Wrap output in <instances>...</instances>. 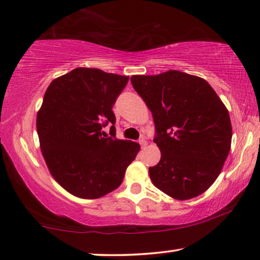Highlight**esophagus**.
Instances as JSON below:
<instances>
[{
    "label": "esophagus",
    "instance_id": "obj_1",
    "mask_svg": "<svg viewBox=\"0 0 260 260\" xmlns=\"http://www.w3.org/2000/svg\"><path fill=\"white\" fill-rule=\"evenodd\" d=\"M139 143H140L141 148H145V147L147 146V141H146V139H141V140L139 141Z\"/></svg>",
    "mask_w": 260,
    "mask_h": 260
}]
</instances>
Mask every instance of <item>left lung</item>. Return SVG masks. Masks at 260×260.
I'll return each instance as SVG.
<instances>
[{"label": "left lung", "instance_id": "obj_1", "mask_svg": "<svg viewBox=\"0 0 260 260\" xmlns=\"http://www.w3.org/2000/svg\"><path fill=\"white\" fill-rule=\"evenodd\" d=\"M132 85L153 114L161 158L149 167L153 184L175 200L203 193L218 177L230 152L226 107L207 80L169 70L133 76Z\"/></svg>", "mask_w": 260, "mask_h": 260}]
</instances>
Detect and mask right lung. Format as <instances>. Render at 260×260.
<instances>
[{"mask_svg":"<svg viewBox=\"0 0 260 260\" xmlns=\"http://www.w3.org/2000/svg\"><path fill=\"white\" fill-rule=\"evenodd\" d=\"M129 77L78 68L51 81L37 113L45 164L65 190L94 200L122 183L140 145L115 138V100ZM112 124L106 138L104 126Z\"/></svg>","mask_w":260,"mask_h":260,"instance_id":"right-lung-1","label":"right lung"}]
</instances>
